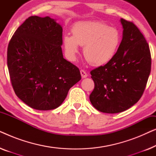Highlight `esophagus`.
<instances>
[{"label":"esophagus","mask_w":156,"mask_h":156,"mask_svg":"<svg viewBox=\"0 0 156 156\" xmlns=\"http://www.w3.org/2000/svg\"><path fill=\"white\" fill-rule=\"evenodd\" d=\"M80 73H81V76H82V78H86V77H87V76H88V74H87V72L83 69L80 70Z\"/></svg>","instance_id":"1"}]
</instances>
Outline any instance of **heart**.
Instances as JSON below:
<instances>
[{"label":"heart","instance_id":"1","mask_svg":"<svg viewBox=\"0 0 156 156\" xmlns=\"http://www.w3.org/2000/svg\"><path fill=\"white\" fill-rule=\"evenodd\" d=\"M72 35L63 37L66 56L74 61L78 55L79 45L84 47V58L93 66H103L116 55L121 42L120 32L115 27L100 22H81L74 25Z\"/></svg>","mask_w":156,"mask_h":156}]
</instances>
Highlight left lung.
<instances>
[{"mask_svg":"<svg viewBox=\"0 0 156 156\" xmlns=\"http://www.w3.org/2000/svg\"><path fill=\"white\" fill-rule=\"evenodd\" d=\"M123 37L113 59L91 71L94 89L89 96L96 109L107 114L131 108L142 97L151 73L149 45L132 22L121 19Z\"/></svg>","mask_w":156,"mask_h":156,"instance_id":"left-lung-1","label":"left lung"}]
</instances>
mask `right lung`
<instances>
[{
	"label": "right lung",
	"mask_w": 156,
	"mask_h": 156,
	"mask_svg": "<svg viewBox=\"0 0 156 156\" xmlns=\"http://www.w3.org/2000/svg\"><path fill=\"white\" fill-rule=\"evenodd\" d=\"M62 27L54 19L30 16L9 42L7 64L15 93L40 111L61 105L81 80L80 69L63 57Z\"/></svg>",
	"instance_id": "obj_1"
}]
</instances>
